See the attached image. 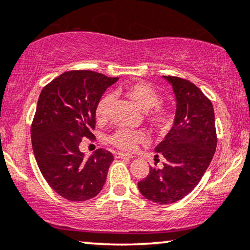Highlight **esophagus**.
<instances>
[{
	"instance_id": "1",
	"label": "esophagus",
	"mask_w": 250,
	"mask_h": 250,
	"mask_svg": "<svg viewBox=\"0 0 250 250\" xmlns=\"http://www.w3.org/2000/svg\"><path fill=\"white\" fill-rule=\"evenodd\" d=\"M115 158L116 159H134V156L119 152V153H115Z\"/></svg>"
}]
</instances>
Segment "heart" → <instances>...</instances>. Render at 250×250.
Instances as JSON below:
<instances>
[{
    "mask_svg": "<svg viewBox=\"0 0 250 250\" xmlns=\"http://www.w3.org/2000/svg\"><path fill=\"white\" fill-rule=\"evenodd\" d=\"M125 94L137 103L142 109L146 111V121L158 130H165L174 122V112L168 106L160 104L161 96L155 88L145 82H136L125 88ZM114 96L105 94L98 99L95 107V118L98 123H105L111 114ZM109 144L123 152H134L139 144L146 142V134L143 130H132L120 128L108 137Z\"/></svg>",
    "mask_w": 250,
    "mask_h": 250,
    "instance_id": "b5f03b06",
    "label": "heart"
}]
</instances>
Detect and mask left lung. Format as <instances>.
I'll return each instance as SVG.
<instances>
[{"label":"left lung","instance_id":"1","mask_svg":"<svg viewBox=\"0 0 250 250\" xmlns=\"http://www.w3.org/2000/svg\"><path fill=\"white\" fill-rule=\"evenodd\" d=\"M172 84L176 101L175 122L166 138L155 147L165 156L164 167H149L138 182L146 199L169 205L181 200L200 182L217 146L212 104L197 85L178 76H165Z\"/></svg>","mask_w":250,"mask_h":250}]
</instances>
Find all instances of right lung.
I'll list each match as a JSON object with an SVG mask.
<instances>
[{
  "instance_id": "obj_1",
  "label": "right lung",
  "mask_w": 250,
  "mask_h": 250,
  "mask_svg": "<svg viewBox=\"0 0 250 250\" xmlns=\"http://www.w3.org/2000/svg\"><path fill=\"white\" fill-rule=\"evenodd\" d=\"M116 81L97 72L68 71L40 94L31 127L33 151L50 188L69 201L89 200L105 184L112 153L98 148L84 159L79 146L84 137L96 138V104Z\"/></svg>"
}]
</instances>
